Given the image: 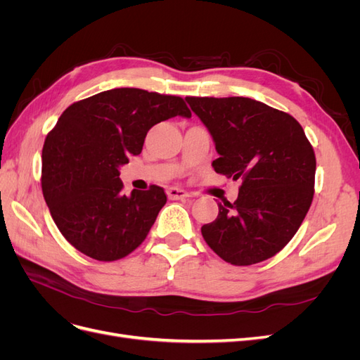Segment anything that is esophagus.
I'll return each mask as SVG.
<instances>
[{
	"label": "esophagus",
	"mask_w": 360,
	"mask_h": 360,
	"mask_svg": "<svg viewBox=\"0 0 360 360\" xmlns=\"http://www.w3.org/2000/svg\"><path fill=\"white\" fill-rule=\"evenodd\" d=\"M167 193H168V198L169 200H186L189 197V193L186 191L180 189V188H176V186L169 188L167 191Z\"/></svg>",
	"instance_id": "1"
}]
</instances>
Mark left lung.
<instances>
[{
  "label": "left lung",
  "instance_id": "1",
  "mask_svg": "<svg viewBox=\"0 0 360 360\" xmlns=\"http://www.w3.org/2000/svg\"><path fill=\"white\" fill-rule=\"evenodd\" d=\"M209 130L212 167L242 179L234 202L201 226L204 240L226 263L250 266L276 255L307 216L315 180L314 148L290 114L249 97H186Z\"/></svg>",
  "mask_w": 360,
  "mask_h": 360
}]
</instances>
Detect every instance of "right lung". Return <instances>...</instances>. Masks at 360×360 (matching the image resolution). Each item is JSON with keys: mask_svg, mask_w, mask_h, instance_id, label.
I'll use <instances>...</instances> for the list:
<instances>
[{"mask_svg": "<svg viewBox=\"0 0 360 360\" xmlns=\"http://www.w3.org/2000/svg\"><path fill=\"white\" fill-rule=\"evenodd\" d=\"M192 114L181 97L114 89L75 102L41 151V191L64 238L86 257L115 261L144 242L167 202L162 188L122 192L118 168L143 150L148 130Z\"/></svg>", "mask_w": 360, "mask_h": 360, "instance_id": "add662e5", "label": "right lung"}]
</instances>
